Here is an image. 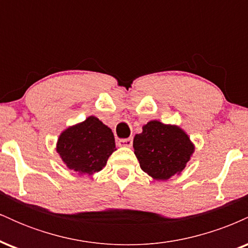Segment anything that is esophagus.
<instances>
[{"label":"esophagus","instance_id":"1","mask_svg":"<svg viewBox=\"0 0 248 248\" xmlns=\"http://www.w3.org/2000/svg\"><path fill=\"white\" fill-rule=\"evenodd\" d=\"M118 144L120 147H132L133 146V139H121L118 141Z\"/></svg>","mask_w":248,"mask_h":248}]
</instances>
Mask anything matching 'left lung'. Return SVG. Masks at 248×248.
<instances>
[{
  "label": "left lung",
  "mask_w": 248,
  "mask_h": 248,
  "mask_svg": "<svg viewBox=\"0 0 248 248\" xmlns=\"http://www.w3.org/2000/svg\"><path fill=\"white\" fill-rule=\"evenodd\" d=\"M141 169L156 181H167L181 173L195 152L189 135L175 124L152 120L133 141Z\"/></svg>",
  "instance_id": "1"
}]
</instances>
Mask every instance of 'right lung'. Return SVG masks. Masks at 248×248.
<instances>
[{
    "label": "right lung",
    "instance_id": "1",
    "mask_svg": "<svg viewBox=\"0 0 248 248\" xmlns=\"http://www.w3.org/2000/svg\"><path fill=\"white\" fill-rule=\"evenodd\" d=\"M56 150L69 169L91 176L106 166L108 157L116 150L115 139L110 128L91 115L62 130Z\"/></svg>",
    "mask_w": 248,
    "mask_h": 248
}]
</instances>
